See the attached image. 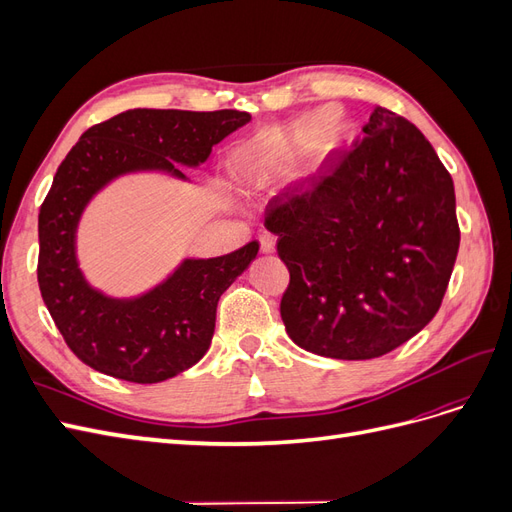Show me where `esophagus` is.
Returning <instances> with one entry per match:
<instances>
[{
  "mask_svg": "<svg viewBox=\"0 0 512 512\" xmlns=\"http://www.w3.org/2000/svg\"><path fill=\"white\" fill-rule=\"evenodd\" d=\"M260 250L265 254L275 252V235H271V232H262V235H260Z\"/></svg>",
  "mask_w": 512,
  "mask_h": 512,
  "instance_id": "1",
  "label": "esophagus"
}]
</instances>
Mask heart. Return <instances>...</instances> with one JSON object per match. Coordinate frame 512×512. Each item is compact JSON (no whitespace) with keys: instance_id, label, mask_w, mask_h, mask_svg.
<instances>
[{"instance_id":"obj_1","label":"heart","mask_w":512,"mask_h":512,"mask_svg":"<svg viewBox=\"0 0 512 512\" xmlns=\"http://www.w3.org/2000/svg\"><path fill=\"white\" fill-rule=\"evenodd\" d=\"M309 141H312V136H303V138H288V141H267L265 143V149L262 151H267V153H280V156H284V158H292L294 153H297L303 145H307ZM252 177L254 179H260L262 177V170L260 168H256V170H252Z\"/></svg>"}]
</instances>
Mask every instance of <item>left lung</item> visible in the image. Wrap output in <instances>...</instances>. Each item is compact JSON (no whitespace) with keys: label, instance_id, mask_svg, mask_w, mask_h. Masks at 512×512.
Returning <instances> with one entry per match:
<instances>
[{"label":"left lung","instance_id":"8db88e82","mask_svg":"<svg viewBox=\"0 0 512 512\" xmlns=\"http://www.w3.org/2000/svg\"><path fill=\"white\" fill-rule=\"evenodd\" d=\"M363 134L265 215L290 271V339L344 361L376 359L429 324L459 250L453 177L423 132L376 106Z\"/></svg>","mask_w":512,"mask_h":512}]
</instances>
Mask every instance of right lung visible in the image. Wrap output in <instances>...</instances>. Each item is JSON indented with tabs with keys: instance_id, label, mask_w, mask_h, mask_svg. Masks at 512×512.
I'll return each mask as SVG.
<instances>
[{
	"instance_id": "add662e5",
	"label": "right lung",
	"mask_w": 512,
	"mask_h": 512,
	"mask_svg": "<svg viewBox=\"0 0 512 512\" xmlns=\"http://www.w3.org/2000/svg\"><path fill=\"white\" fill-rule=\"evenodd\" d=\"M250 113L134 108L91 126L59 164L38 215V286L68 348L100 374L136 384L173 378L209 350L222 292L250 267L258 241L218 258L183 260L143 297L111 299L79 269L74 235L85 205L104 185L134 170L198 166L213 145L245 126Z\"/></svg>"
}]
</instances>
